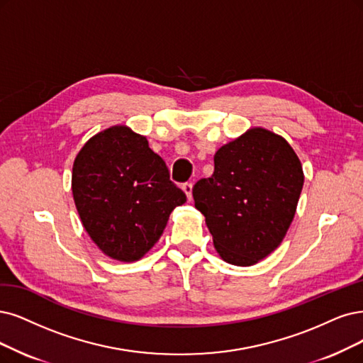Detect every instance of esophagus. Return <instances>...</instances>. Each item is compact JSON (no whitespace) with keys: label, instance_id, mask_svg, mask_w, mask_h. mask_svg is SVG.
I'll return each instance as SVG.
<instances>
[{"label":"esophagus","instance_id":"esophagus-1","mask_svg":"<svg viewBox=\"0 0 363 363\" xmlns=\"http://www.w3.org/2000/svg\"><path fill=\"white\" fill-rule=\"evenodd\" d=\"M182 190H184V193L186 194V199H189V200L193 199V184L185 182V184L182 185Z\"/></svg>","mask_w":363,"mask_h":363}]
</instances>
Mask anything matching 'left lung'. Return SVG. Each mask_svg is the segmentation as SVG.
Segmentation results:
<instances>
[{
  "label": "left lung",
  "instance_id": "1",
  "mask_svg": "<svg viewBox=\"0 0 363 363\" xmlns=\"http://www.w3.org/2000/svg\"><path fill=\"white\" fill-rule=\"evenodd\" d=\"M303 179L299 157L274 131L254 127L223 145L212 177L193 189L218 256L252 266L275 251L296 213Z\"/></svg>",
  "mask_w": 363,
  "mask_h": 363
}]
</instances>
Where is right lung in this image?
I'll return each instance as SVG.
<instances>
[{
  "instance_id": "add662e5",
  "label": "right lung",
  "mask_w": 363,
  "mask_h": 363,
  "mask_svg": "<svg viewBox=\"0 0 363 363\" xmlns=\"http://www.w3.org/2000/svg\"><path fill=\"white\" fill-rule=\"evenodd\" d=\"M72 191L92 242L124 263L140 260L163 235L170 212L186 202L146 138L121 124L94 134L77 152Z\"/></svg>"
}]
</instances>
